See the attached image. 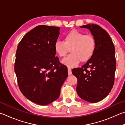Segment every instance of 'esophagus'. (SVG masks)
I'll list each match as a JSON object with an SVG mask.
<instances>
[{
  "label": "esophagus",
  "mask_w": 125,
  "mask_h": 125,
  "mask_svg": "<svg viewBox=\"0 0 125 125\" xmlns=\"http://www.w3.org/2000/svg\"><path fill=\"white\" fill-rule=\"evenodd\" d=\"M68 75H70L72 74L71 68H68Z\"/></svg>",
  "instance_id": "esophagus-1"
}]
</instances>
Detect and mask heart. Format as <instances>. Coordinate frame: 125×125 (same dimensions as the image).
<instances>
[{
  "mask_svg": "<svg viewBox=\"0 0 125 125\" xmlns=\"http://www.w3.org/2000/svg\"><path fill=\"white\" fill-rule=\"evenodd\" d=\"M56 52L64 57L70 49L71 54L62 60L63 64L73 67L79 62H87L96 50V42L91 35H84L77 30H72L64 35V42L57 40L54 45Z\"/></svg>",
  "mask_w": 125,
  "mask_h": 125,
  "instance_id": "b5f03b06",
  "label": "heart"
}]
</instances>
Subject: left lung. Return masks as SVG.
<instances>
[{
    "label": "left lung",
    "instance_id": "8db88e82",
    "mask_svg": "<svg viewBox=\"0 0 125 125\" xmlns=\"http://www.w3.org/2000/svg\"><path fill=\"white\" fill-rule=\"evenodd\" d=\"M80 28L90 30L96 40V48L84 65L72 72L78 79L79 96L90 103H96L108 96L114 85L116 65L115 47L109 34L98 25L88 24Z\"/></svg>",
    "mask_w": 125,
    "mask_h": 125
}]
</instances>
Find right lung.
Returning a JSON list of instances; mask_svg holds the SVG:
<instances>
[{
	"label": "right lung",
	"instance_id": "right-lung-1",
	"mask_svg": "<svg viewBox=\"0 0 125 125\" xmlns=\"http://www.w3.org/2000/svg\"><path fill=\"white\" fill-rule=\"evenodd\" d=\"M58 27L40 25L28 31L18 45L15 72L22 94L40 105L56 101L68 74L55 57Z\"/></svg>",
	"mask_w": 125,
	"mask_h": 125
}]
</instances>
